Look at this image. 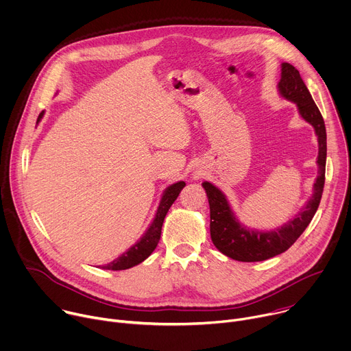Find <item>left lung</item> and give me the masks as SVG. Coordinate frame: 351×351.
I'll return each mask as SVG.
<instances>
[{"instance_id": "8db88e82", "label": "left lung", "mask_w": 351, "mask_h": 351, "mask_svg": "<svg viewBox=\"0 0 351 351\" xmlns=\"http://www.w3.org/2000/svg\"><path fill=\"white\" fill-rule=\"evenodd\" d=\"M278 88L284 98L298 105L300 116L315 130L318 136V177L314 184V193L302 212L281 228L268 232L253 231L243 227L234 216L226 195L213 184L207 181L202 184L210 204V235H212V241L223 254L238 261H263L287 252L313 220L324 191L326 130L322 114L300 77L299 70L291 63H282V73Z\"/></svg>"}]
</instances>
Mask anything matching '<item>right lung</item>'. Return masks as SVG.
Here are the masks:
<instances>
[{"label":"right lung","mask_w":351,"mask_h":351,"mask_svg":"<svg viewBox=\"0 0 351 351\" xmlns=\"http://www.w3.org/2000/svg\"><path fill=\"white\" fill-rule=\"evenodd\" d=\"M44 116V112L40 113L37 123L41 120V117ZM185 186L184 181L176 182L173 185H170L160 200V204L158 207V212L155 216V220L152 221V224L149 226L148 231L144 234V237L139 239L132 247H130L127 252H124L120 257H117L116 260H113L109 264L102 265L104 269H113V271H119V269H127L131 268L139 263H143L145 258H148L151 256V253L156 249L159 239H160V234H162V226L165 221V217L169 212V208L171 207V204L174 203V200L178 197L181 189Z\"/></svg>","instance_id":"1"}]
</instances>
